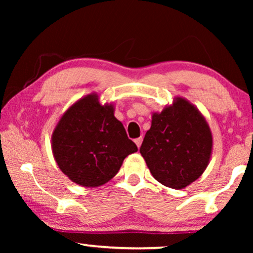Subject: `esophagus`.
<instances>
[{"instance_id":"obj_1","label":"esophagus","mask_w":253,"mask_h":253,"mask_svg":"<svg viewBox=\"0 0 253 253\" xmlns=\"http://www.w3.org/2000/svg\"><path fill=\"white\" fill-rule=\"evenodd\" d=\"M134 143H136L137 147L139 148V147H140V145H141V143H143V137H139V138H137V139H134Z\"/></svg>"}]
</instances>
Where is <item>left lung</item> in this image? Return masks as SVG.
<instances>
[{
    "instance_id": "obj_1",
    "label": "left lung",
    "mask_w": 253,
    "mask_h": 253,
    "mask_svg": "<svg viewBox=\"0 0 253 253\" xmlns=\"http://www.w3.org/2000/svg\"><path fill=\"white\" fill-rule=\"evenodd\" d=\"M212 131L195 105L175 96L171 105L152 114L140 154L153 177L171 189H184L210 164Z\"/></svg>"
}]
</instances>
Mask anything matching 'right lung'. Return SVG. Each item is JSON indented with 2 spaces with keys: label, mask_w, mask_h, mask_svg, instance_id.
I'll use <instances>...</instances> for the list:
<instances>
[{
  "label": "right lung",
  "mask_w": 253,
  "mask_h": 253,
  "mask_svg": "<svg viewBox=\"0 0 253 253\" xmlns=\"http://www.w3.org/2000/svg\"><path fill=\"white\" fill-rule=\"evenodd\" d=\"M114 112V103L102 105L100 96L91 93L72 103L55 126L54 159L76 184L85 188L106 184L119 172L124 159L138 151Z\"/></svg>",
  "instance_id": "add662e5"
}]
</instances>
